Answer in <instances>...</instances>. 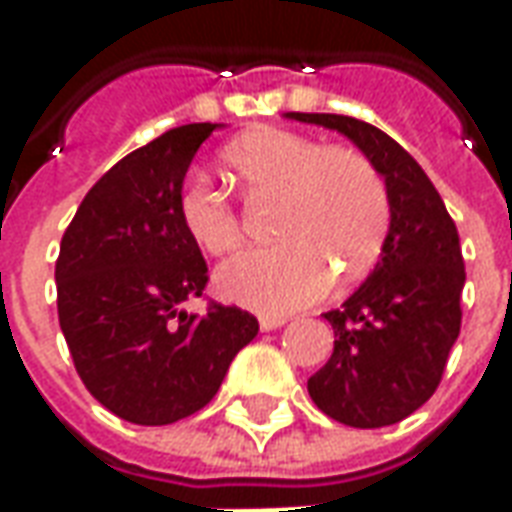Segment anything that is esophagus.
Listing matches in <instances>:
<instances>
[{"instance_id":"esophagus-1","label":"esophagus","mask_w":512,"mask_h":512,"mask_svg":"<svg viewBox=\"0 0 512 512\" xmlns=\"http://www.w3.org/2000/svg\"><path fill=\"white\" fill-rule=\"evenodd\" d=\"M285 323H288L285 315H260V329H263V332H274V329L285 326Z\"/></svg>"}]
</instances>
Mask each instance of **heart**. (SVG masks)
I'll use <instances>...</instances> for the list:
<instances>
[{
  "label": "heart",
  "mask_w": 512,
  "mask_h": 512,
  "mask_svg": "<svg viewBox=\"0 0 512 512\" xmlns=\"http://www.w3.org/2000/svg\"><path fill=\"white\" fill-rule=\"evenodd\" d=\"M222 164L249 194L279 191L277 233L285 238L219 268L216 288L227 301L282 315L321 301L337 271L351 282L376 263L392 208L384 178L365 153L285 128H255L224 147ZM178 213L208 255L241 246L238 211L208 180L183 183Z\"/></svg>",
  "instance_id": "obj_1"
}]
</instances>
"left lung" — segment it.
<instances>
[{
    "label": "left lung",
    "mask_w": 512,
    "mask_h": 512,
    "mask_svg": "<svg viewBox=\"0 0 512 512\" xmlns=\"http://www.w3.org/2000/svg\"><path fill=\"white\" fill-rule=\"evenodd\" d=\"M285 117L340 131L384 175L392 216L381 260L340 310L323 315L334 351L307 389L343 425H395L436 392L461 334L466 271L458 230L425 169L381 128L345 115Z\"/></svg>",
    "instance_id": "8db88e82"
}]
</instances>
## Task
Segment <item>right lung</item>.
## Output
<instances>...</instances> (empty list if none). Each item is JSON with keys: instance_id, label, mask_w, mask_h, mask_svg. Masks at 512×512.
<instances>
[{"instance_id": "1", "label": "right lung", "mask_w": 512, "mask_h": 512, "mask_svg": "<svg viewBox=\"0 0 512 512\" xmlns=\"http://www.w3.org/2000/svg\"><path fill=\"white\" fill-rule=\"evenodd\" d=\"M213 128H172L120 158L62 235L57 312L76 373L101 406L134 425H169L208 406L260 329L252 312L216 301L205 315L180 310L208 285L178 197Z\"/></svg>"}]
</instances>
